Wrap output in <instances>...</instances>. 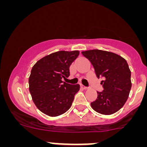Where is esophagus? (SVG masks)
<instances>
[{
  "instance_id": "obj_1",
  "label": "esophagus",
  "mask_w": 147,
  "mask_h": 147,
  "mask_svg": "<svg viewBox=\"0 0 147 147\" xmlns=\"http://www.w3.org/2000/svg\"><path fill=\"white\" fill-rule=\"evenodd\" d=\"M81 87H82L83 89H84V90H87V89L88 88V87L85 86H84V85H81Z\"/></svg>"
}]
</instances>
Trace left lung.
<instances>
[{
	"label": "left lung",
	"mask_w": 147,
	"mask_h": 147,
	"mask_svg": "<svg viewBox=\"0 0 147 147\" xmlns=\"http://www.w3.org/2000/svg\"><path fill=\"white\" fill-rule=\"evenodd\" d=\"M93 65L104 90L97 92V98L91 102L94 111L103 115H111L124 105L131 88V70L126 61L117 54L100 50L82 52Z\"/></svg>",
	"instance_id": "obj_1"
}]
</instances>
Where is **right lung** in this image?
<instances>
[{"mask_svg":"<svg viewBox=\"0 0 147 147\" xmlns=\"http://www.w3.org/2000/svg\"><path fill=\"white\" fill-rule=\"evenodd\" d=\"M79 52L58 51L47 55L34 65L29 77V90L37 109L42 113L56 117L70 108L79 84L62 82L70 75V65Z\"/></svg>","mask_w":147,"mask_h":147,"instance_id":"obj_1","label":"right lung"}]
</instances>
